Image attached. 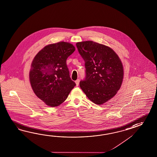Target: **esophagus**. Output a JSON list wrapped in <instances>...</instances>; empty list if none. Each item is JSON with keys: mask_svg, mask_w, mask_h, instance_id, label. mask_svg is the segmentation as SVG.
<instances>
[{"mask_svg": "<svg viewBox=\"0 0 157 157\" xmlns=\"http://www.w3.org/2000/svg\"><path fill=\"white\" fill-rule=\"evenodd\" d=\"M79 83V79H77V80H75V83H76V86H78Z\"/></svg>", "mask_w": 157, "mask_h": 157, "instance_id": "obj_1", "label": "esophagus"}]
</instances>
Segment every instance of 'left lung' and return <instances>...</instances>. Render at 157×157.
I'll return each mask as SVG.
<instances>
[{"mask_svg": "<svg viewBox=\"0 0 157 157\" xmlns=\"http://www.w3.org/2000/svg\"><path fill=\"white\" fill-rule=\"evenodd\" d=\"M76 46L86 68L80 88L93 103H106L117 94L122 84L124 70L120 59L109 47L92 41L77 42Z\"/></svg>", "mask_w": 157, "mask_h": 157, "instance_id": "left-lung-1", "label": "left lung"}]
</instances>
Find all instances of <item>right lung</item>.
I'll use <instances>...</instances> for the list:
<instances>
[{
    "label": "right lung",
    "instance_id": "obj_1",
    "mask_svg": "<svg viewBox=\"0 0 157 157\" xmlns=\"http://www.w3.org/2000/svg\"><path fill=\"white\" fill-rule=\"evenodd\" d=\"M75 50L69 42L45 46L35 56L29 80L36 95L46 105L57 107L67 99L75 83L71 79L66 59Z\"/></svg>",
    "mask_w": 157,
    "mask_h": 157
}]
</instances>
